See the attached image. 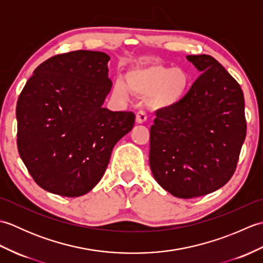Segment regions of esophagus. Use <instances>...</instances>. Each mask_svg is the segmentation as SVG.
Wrapping results in <instances>:
<instances>
[{"label":"esophagus","instance_id":"1","mask_svg":"<svg viewBox=\"0 0 263 263\" xmlns=\"http://www.w3.org/2000/svg\"><path fill=\"white\" fill-rule=\"evenodd\" d=\"M148 119V115L144 110H139L136 115V121L138 123H144Z\"/></svg>","mask_w":263,"mask_h":263}]
</instances>
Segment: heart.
I'll list each match as a JSON object with an SVG mask.
<instances>
[{"instance_id": "b5f03b06", "label": "heart", "mask_w": 263, "mask_h": 263, "mask_svg": "<svg viewBox=\"0 0 263 263\" xmlns=\"http://www.w3.org/2000/svg\"><path fill=\"white\" fill-rule=\"evenodd\" d=\"M189 85L190 77L182 69L150 66L127 72L126 82L122 78H117L113 86V92L119 98L126 99L130 90L140 96L156 92V102L171 105L183 96Z\"/></svg>"}]
</instances>
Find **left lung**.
I'll list each match as a JSON object with an SVG mask.
<instances>
[{
    "label": "left lung",
    "instance_id": "1",
    "mask_svg": "<svg viewBox=\"0 0 263 263\" xmlns=\"http://www.w3.org/2000/svg\"><path fill=\"white\" fill-rule=\"evenodd\" d=\"M202 72L181 100L156 111L149 163L155 180L177 198L216 191L231 180L247 136L241 86L210 55H189Z\"/></svg>",
    "mask_w": 263,
    "mask_h": 263
}]
</instances>
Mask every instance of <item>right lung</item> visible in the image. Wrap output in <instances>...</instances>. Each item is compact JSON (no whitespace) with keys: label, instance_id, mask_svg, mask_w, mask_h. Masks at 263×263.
<instances>
[{"label":"right lung","instance_id":"add662e5","mask_svg":"<svg viewBox=\"0 0 263 263\" xmlns=\"http://www.w3.org/2000/svg\"><path fill=\"white\" fill-rule=\"evenodd\" d=\"M103 52L74 51L38 65L16 102V144L39 186L62 197L88 193L103 177L133 111L102 107L110 90Z\"/></svg>","mask_w":263,"mask_h":263}]
</instances>
